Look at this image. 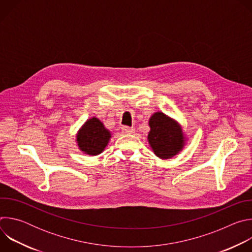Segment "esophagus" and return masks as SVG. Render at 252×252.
Here are the masks:
<instances>
[{
  "instance_id": "esophagus-1",
  "label": "esophagus",
  "mask_w": 252,
  "mask_h": 252,
  "mask_svg": "<svg viewBox=\"0 0 252 252\" xmlns=\"http://www.w3.org/2000/svg\"><path fill=\"white\" fill-rule=\"evenodd\" d=\"M122 130H123V132H125V133H127V134H131V133H134V131H135V129H134V127H130V126H122Z\"/></svg>"
}]
</instances>
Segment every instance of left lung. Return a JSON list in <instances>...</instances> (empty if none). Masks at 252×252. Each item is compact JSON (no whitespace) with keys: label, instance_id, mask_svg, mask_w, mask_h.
Segmentation results:
<instances>
[{"label":"left lung","instance_id":"8db88e82","mask_svg":"<svg viewBox=\"0 0 252 252\" xmlns=\"http://www.w3.org/2000/svg\"><path fill=\"white\" fill-rule=\"evenodd\" d=\"M149 126L148 140L157 157L169 159L183 151L187 140L182 126L176 121L157 112L150 118Z\"/></svg>","mask_w":252,"mask_h":252}]
</instances>
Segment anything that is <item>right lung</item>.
I'll return each mask as SVG.
<instances>
[{
    "label": "right lung",
    "instance_id": "1",
    "mask_svg": "<svg viewBox=\"0 0 252 252\" xmlns=\"http://www.w3.org/2000/svg\"><path fill=\"white\" fill-rule=\"evenodd\" d=\"M111 131L96 118L89 119L77 133V145L79 149L89 156L101 154L110 142Z\"/></svg>",
    "mask_w": 252,
    "mask_h": 252
}]
</instances>
